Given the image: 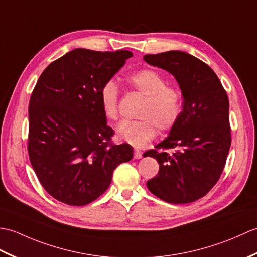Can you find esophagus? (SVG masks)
Instances as JSON below:
<instances>
[{"instance_id": "obj_1", "label": "esophagus", "mask_w": 257, "mask_h": 257, "mask_svg": "<svg viewBox=\"0 0 257 257\" xmlns=\"http://www.w3.org/2000/svg\"><path fill=\"white\" fill-rule=\"evenodd\" d=\"M142 156H143V153H142L140 150L134 151V158L135 159H140V158H142Z\"/></svg>"}]
</instances>
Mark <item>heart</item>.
<instances>
[{"label": "heart", "mask_w": 257, "mask_h": 257, "mask_svg": "<svg viewBox=\"0 0 257 257\" xmlns=\"http://www.w3.org/2000/svg\"><path fill=\"white\" fill-rule=\"evenodd\" d=\"M131 88L145 95L139 121H123L116 128L119 141L136 147L151 142L161 131L173 128L182 113L184 99L181 91L172 85L162 73L153 69H142L125 77ZM100 104L106 118L115 121L118 117V89L113 81H106L99 93Z\"/></svg>", "instance_id": "obj_1"}]
</instances>
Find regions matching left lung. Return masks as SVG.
I'll list each match as a JSON object with an SVG mask.
<instances>
[{"mask_svg":"<svg viewBox=\"0 0 257 257\" xmlns=\"http://www.w3.org/2000/svg\"><path fill=\"white\" fill-rule=\"evenodd\" d=\"M144 60L172 73L184 96L169 135L144 153L159 164L147 188L169 203L193 202L212 189L224 169L231 146L229 98L215 72L190 54L170 50L145 55Z\"/></svg>","mask_w":257,"mask_h":257,"instance_id":"obj_1","label":"left lung"}]
</instances>
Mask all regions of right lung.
I'll use <instances>...</instances> for the list:
<instances>
[{
	"label": "right lung",
	"instance_id": "right-lung-1",
	"mask_svg": "<svg viewBox=\"0 0 257 257\" xmlns=\"http://www.w3.org/2000/svg\"><path fill=\"white\" fill-rule=\"evenodd\" d=\"M133 54L73 49L39 77L28 106V155L44 189L69 206H85L109 188L113 172L133 157L115 145L99 93Z\"/></svg>",
	"mask_w": 257,
	"mask_h": 257
}]
</instances>
